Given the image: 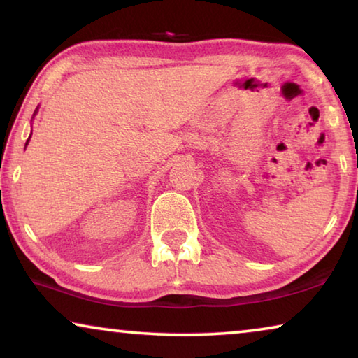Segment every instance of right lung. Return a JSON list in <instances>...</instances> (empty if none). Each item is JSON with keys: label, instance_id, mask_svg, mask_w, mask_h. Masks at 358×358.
<instances>
[{"label": "right lung", "instance_id": "1", "mask_svg": "<svg viewBox=\"0 0 358 358\" xmlns=\"http://www.w3.org/2000/svg\"><path fill=\"white\" fill-rule=\"evenodd\" d=\"M27 143H28V142H27Z\"/></svg>", "mask_w": 358, "mask_h": 358}]
</instances>
